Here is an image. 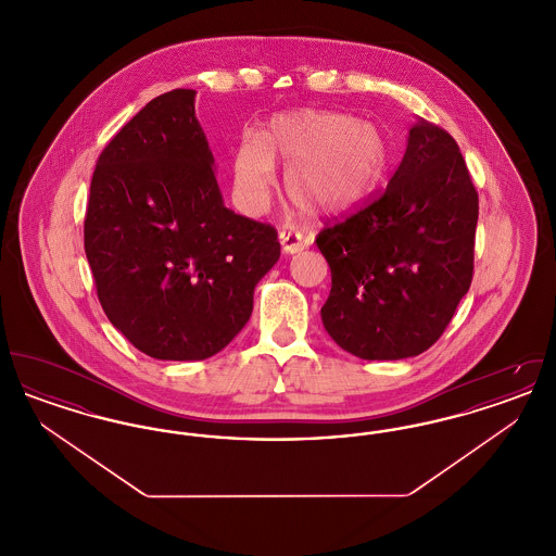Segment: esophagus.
<instances>
[{"label":"esophagus","mask_w":556,"mask_h":556,"mask_svg":"<svg viewBox=\"0 0 556 556\" xmlns=\"http://www.w3.org/2000/svg\"><path fill=\"white\" fill-rule=\"evenodd\" d=\"M279 241H281V248L286 254H295V252H302L306 248V239L302 238L298 231H291V229H283L279 233Z\"/></svg>","instance_id":"esophagus-1"}]
</instances>
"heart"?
Wrapping results in <instances>:
<instances>
[{
    "label": "heart",
    "mask_w": 556,
    "mask_h": 556,
    "mask_svg": "<svg viewBox=\"0 0 556 556\" xmlns=\"http://www.w3.org/2000/svg\"><path fill=\"white\" fill-rule=\"evenodd\" d=\"M283 160L286 191L315 212L344 211L383 175L388 146L369 123L342 112L295 110L275 114L265 132L241 139L233 160V191L245 212H261L273 186V160Z\"/></svg>",
    "instance_id": "1"
}]
</instances>
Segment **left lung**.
<instances>
[{
  "label": "left lung",
  "instance_id": "obj_1",
  "mask_svg": "<svg viewBox=\"0 0 556 556\" xmlns=\"http://www.w3.org/2000/svg\"><path fill=\"white\" fill-rule=\"evenodd\" d=\"M477 214L458 143L419 121L386 189L315 239L331 268L320 317L333 342L365 361L435 344L473 279Z\"/></svg>",
  "mask_w": 556,
  "mask_h": 556
}]
</instances>
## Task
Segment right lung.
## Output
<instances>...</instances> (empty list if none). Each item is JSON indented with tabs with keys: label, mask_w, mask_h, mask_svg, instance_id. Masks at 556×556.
<instances>
[{
	"label": "right lung",
	"mask_w": 556,
	"mask_h": 556,
	"mask_svg": "<svg viewBox=\"0 0 556 556\" xmlns=\"http://www.w3.org/2000/svg\"><path fill=\"white\" fill-rule=\"evenodd\" d=\"M193 102V89L166 91L108 141L83 227L106 317L160 361L220 352L281 254L275 227L223 204Z\"/></svg>",
	"instance_id": "1"
}]
</instances>
